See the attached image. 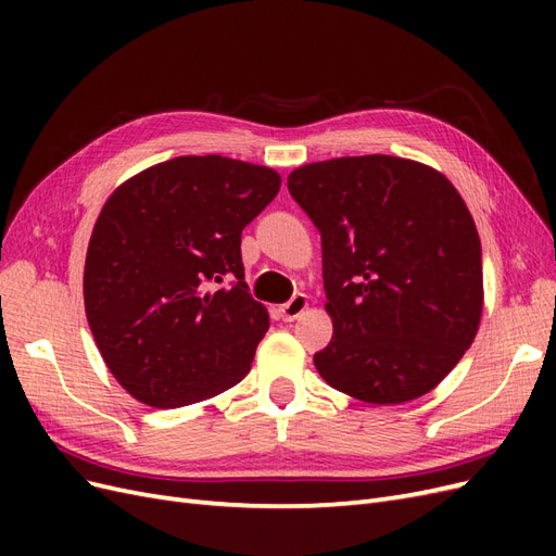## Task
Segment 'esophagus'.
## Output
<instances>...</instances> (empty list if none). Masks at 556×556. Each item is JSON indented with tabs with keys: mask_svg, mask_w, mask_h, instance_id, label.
Masks as SVG:
<instances>
[{
	"mask_svg": "<svg viewBox=\"0 0 556 556\" xmlns=\"http://www.w3.org/2000/svg\"><path fill=\"white\" fill-rule=\"evenodd\" d=\"M308 308V296L306 294H294L288 304L280 306V317L285 323H294V319Z\"/></svg>",
	"mask_w": 556,
	"mask_h": 556,
	"instance_id": "1",
	"label": "esophagus"
}]
</instances>
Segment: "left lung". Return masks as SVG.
Masks as SVG:
<instances>
[{
    "label": "left lung",
    "instance_id": "8db88e82",
    "mask_svg": "<svg viewBox=\"0 0 556 556\" xmlns=\"http://www.w3.org/2000/svg\"><path fill=\"white\" fill-rule=\"evenodd\" d=\"M288 188L323 237L333 336L317 374L378 406L431 392L473 343L482 248L462 194L427 164L392 155L299 166Z\"/></svg>",
    "mask_w": 556,
    "mask_h": 556
}]
</instances>
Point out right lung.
Masks as SVG:
<instances>
[{
  "mask_svg": "<svg viewBox=\"0 0 556 556\" xmlns=\"http://www.w3.org/2000/svg\"><path fill=\"white\" fill-rule=\"evenodd\" d=\"M278 190L268 166L182 155L106 199L83 299L109 371L134 399L180 408L245 378L268 313L248 292L241 231Z\"/></svg>",
  "mask_w": 556,
  "mask_h": 556,
  "instance_id": "add662e5",
  "label": "right lung"
}]
</instances>
